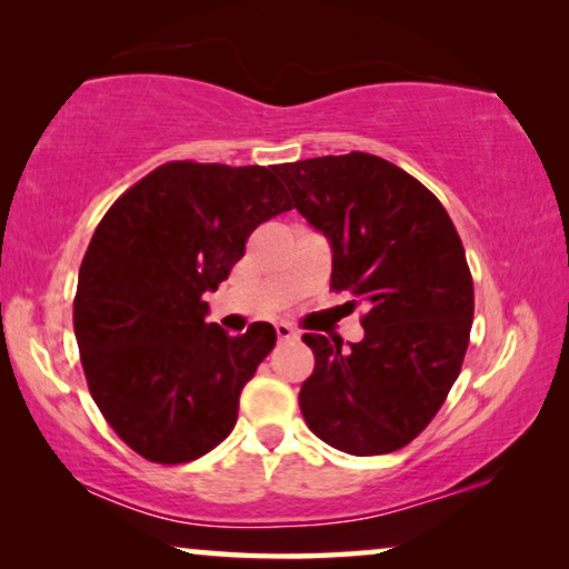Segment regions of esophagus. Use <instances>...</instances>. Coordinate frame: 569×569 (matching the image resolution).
I'll use <instances>...</instances> for the list:
<instances>
[{"instance_id": "esophagus-1", "label": "esophagus", "mask_w": 569, "mask_h": 569, "mask_svg": "<svg viewBox=\"0 0 569 569\" xmlns=\"http://www.w3.org/2000/svg\"><path fill=\"white\" fill-rule=\"evenodd\" d=\"M276 335L281 342H291V339H299V332L291 325H286V321H281V325H276Z\"/></svg>"}]
</instances>
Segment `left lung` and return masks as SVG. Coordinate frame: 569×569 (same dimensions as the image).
<instances>
[{
	"label": "left lung",
	"mask_w": 569,
	"mask_h": 569,
	"mask_svg": "<svg viewBox=\"0 0 569 569\" xmlns=\"http://www.w3.org/2000/svg\"><path fill=\"white\" fill-rule=\"evenodd\" d=\"M278 176L332 244L329 288L366 303L362 342L303 335L317 360L303 419L347 455L396 452L437 417L468 352L475 291L460 234L427 186L370 152L296 160Z\"/></svg>",
	"instance_id": "left-lung-1"
}]
</instances>
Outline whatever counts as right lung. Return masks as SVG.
Instances as JSON below:
<instances>
[{
  "label": "right lung",
  "mask_w": 569,
  "mask_h": 569,
  "mask_svg": "<svg viewBox=\"0 0 569 569\" xmlns=\"http://www.w3.org/2000/svg\"><path fill=\"white\" fill-rule=\"evenodd\" d=\"M278 166L171 160L130 186L91 237L73 299L83 376L127 447L160 465L214 449L276 329L207 325L203 293L227 281L258 224L293 209Z\"/></svg>",
  "instance_id": "right-lung-1"
}]
</instances>
